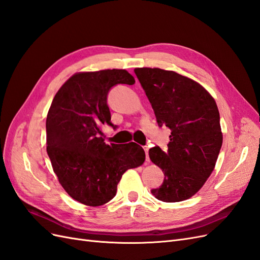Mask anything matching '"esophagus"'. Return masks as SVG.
Here are the masks:
<instances>
[{"instance_id": "esophagus-1", "label": "esophagus", "mask_w": 260, "mask_h": 260, "mask_svg": "<svg viewBox=\"0 0 260 260\" xmlns=\"http://www.w3.org/2000/svg\"><path fill=\"white\" fill-rule=\"evenodd\" d=\"M143 148H144V151H145V155H146V161L147 162H149V156H148V146H143Z\"/></svg>"}]
</instances>
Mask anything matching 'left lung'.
I'll list each match as a JSON object with an SVG mask.
<instances>
[{"mask_svg":"<svg viewBox=\"0 0 260 260\" xmlns=\"http://www.w3.org/2000/svg\"><path fill=\"white\" fill-rule=\"evenodd\" d=\"M135 73L152 104L156 120L171 130L168 151L149 148L151 160L162 169L165 179L152 190L166 203L192 198L216 166L222 132L216 102L190 78L160 68H136Z\"/></svg>","mask_w":260,"mask_h":260,"instance_id":"1","label":"left lung"}]
</instances>
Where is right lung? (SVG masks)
<instances>
[{"label":"right lung","mask_w":260,"mask_h":260,"mask_svg":"<svg viewBox=\"0 0 260 260\" xmlns=\"http://www.w3.org/2000/svg\"><path fill=\"white\" fill-rule=\"evenodd\" d=\"M135 82L124 69L77 73L53 99L46 117V152L60 185L86 206L111 201L124 172L145 160L137 143L106 144L101 137L102 124L113 125L108 91Z\"/></svg>","instance_id":"right-lung-1"}]
</instances>
